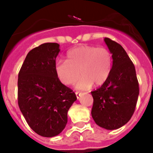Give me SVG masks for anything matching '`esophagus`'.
Returning <instances> with one entry per match:
<instances>
[{"label":"esophagus","instance_id":"esophagus-1","mask_svg":"<svg viewBox=\"0 0 153 153\" xmlns=\"http://www.w3.org/2000/svg\"><path fill=\"white\" fill-rule=\"evenodd\" d=\"M75 94H76V98L77 99H79V97L82 96V93H79V92H76Z\"/></svg>","mask_w":153,"mask_h":153}]
</instances>
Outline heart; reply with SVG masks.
<instances>
[{"label":"heart","instance_id":"1","mask_svg":"<svg viewBox=\"0 0 153 153\" xmlns=\"http://www.w3.org/2000/svg\"><path fill=\"white\" fill-rule=\"evenodd\" d=\"M111 53L105 47L83 45L70 50L67 60H58L55 71L60 82L72 85L79 76L76 88L86 90L93 84L101 86L106 82L112 70Z\"/></svg>","mask_w":153,"mask_h":153}]
</instances>
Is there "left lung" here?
I'll return each instance as SVG.
<instances>
[{"label": "left lung", "mask_w": 153, "mask_h": 153, "mask_svg": "<svg viewBox=\"0 0 153 153\" xmlns=\"http://www.w3.org/2000/svg\"><path fill=\"white\" fill-rule=\"evenodd\" d=\"M104 41L112 53L113 66L106 83L91 92V114L99 126L113 130L129 121L136 109L140 89L134 64L123 47L107 37Z\"/></svg>", "instance_id": "8db88e82"}]
</instances>
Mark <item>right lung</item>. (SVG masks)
Segmentation results:
<instances>
[{
  "mask_svg": "<svg viewBox=\"0 0 153 153\" xmlns=\"http://www.w3.org/2000/svg\"><path fill=\"white\" fill-rule=\"evenodd\" d=\"M56 43H45L31 50L18 74V105L36 133L53 137L64 129L67 112L76 94L58 79L55 71L60 52Z\"/></svg>",
  "mask_w": 153,
  "mask_h": 153,
  "instance_id": "right-lung-1",
  "label": "right lung"
}]
</instances>
